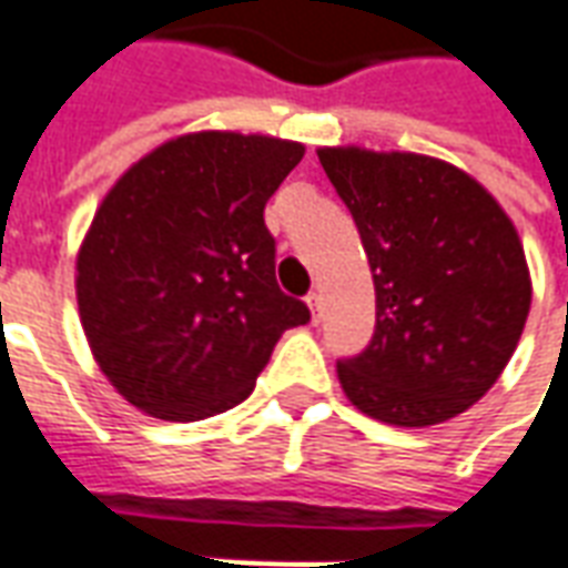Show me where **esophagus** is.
I'll list each match as a JSON object with an SVG mask.
<instances>
[{
  "label": "esophagus",
  "instance_id": "obj_1",
  "mask_svg": "<svg viewBox=\"0 0 568 568\" xmlns=\"http://www.w3.org/2000/svg\"><path fill=\"white\" fill-rule=\"evenodd\" d=\"M320 304L322 297L313 292V295H307V307H310V316H313V322H320Z\"/></svg>",
  "mask_w": 568,
  "mask_h": 568
}]
</instances>
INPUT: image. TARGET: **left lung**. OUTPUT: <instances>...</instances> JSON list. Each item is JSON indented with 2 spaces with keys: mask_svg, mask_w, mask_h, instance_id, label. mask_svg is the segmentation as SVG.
<instances>
[{
  "mask_svg": "<svg viewBox=\"0 0 568 568\" xmlns=\"http://www.w3.org/2000/svg\"><path fill=\"white\" fill-rule=\"evenodd\" d=\"M374 273L377 325L337 362L346 398L389 426L423 428L480 402L524 334V243L477 179L428 154L320 149Z\"/></svg>",
  "mask_w": 568,
  "mask_h": 568,
  "instance_id": "left-lung-1",
  "label": "left lung"
}]
</instances>
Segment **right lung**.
<instances>
[{"label": "right lung", "mask_w": 568, "mask_h": 568, "mask_svg": "<svg viewBox=\"0 0 568 568\" xmlns=\"http://www.w3.org/2000/svg\"><path fill=\"white\" fill-rule=\"evenodd\" d=\"M304 145L200 130L163 142L109 187L75 258L97 365L170 423L246 402L285 328L310 322L276 285L264 206Z\"/></svg>", "instance_id": "obj_1"}]
</instances>
